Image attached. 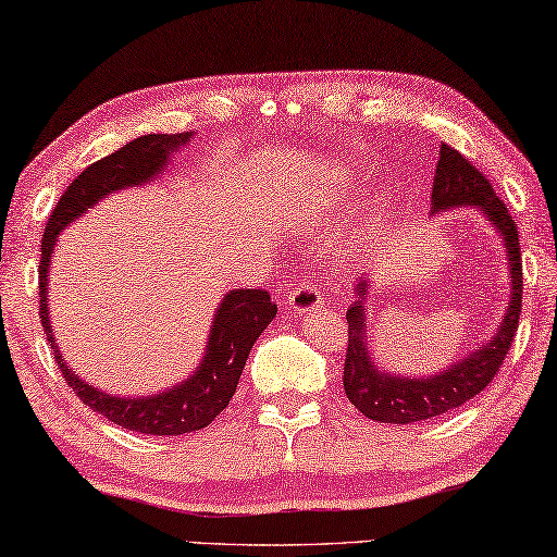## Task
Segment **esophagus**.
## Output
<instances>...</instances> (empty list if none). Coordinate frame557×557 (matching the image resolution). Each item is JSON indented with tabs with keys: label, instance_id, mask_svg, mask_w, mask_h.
Masks as SVG:
<instances>
[{
	"label": "esophagus",
	"instance_id": "34e87169",
	"mask_svg": "<svg viewBox=\"0 0 557 557\" xmlns=\"http://www.w3.org/2000/svg\"><path fill=\"white\" fill-rule=\"evenodd\" d=\"M288 306L294 308L296 313L306 315L311 311H321L323 308V298H321V290L308 286V284H298L294 290L288 294Z\"/></svg>",
	"mask_w": 557,
	"mask_h": 557
}]
</instances>
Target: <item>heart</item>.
Returning a JSON list of instances; mask_svg holds the SVG:
<instances>
[{"label":"heart","mask_w":557,"mask_h":557,"mask_svg":"<svg viewBox=\"0 0 557 557\" xmlns=\"http://www.w3.org/2000/svg\"><path fill=\"white\" fill-rule=\"evenodd\" d=\"M288 214L296 219V222H306V224H311L313 219H318V216H323L325 214V207L323 205H313L311 199L308 197H304V199H294V202L288 205Z\"/></svg>","instance_id":"obj_1"}]
</instances>
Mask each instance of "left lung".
Masks as SVG:
<instances>
[{
  "instance_id": "obj_1",
  "label": "left lung",
  "mask_w": 557,
  "mask_h": 557,
  "mask_svg": "<svg viewBox=\"0 0 557 557\" xmlns=\"http://www.w3.org/2000/svg\"><path fill=\"white\" fill-rule=\"evenodd\" d=\"M463 207L484 216V222L494 226L498 239L504 242L508 261L506 311L494 335L463 358L426 375H403V372L382 368L372 355L368 311L372 278L362 276L355 284V298L348 308V355H345L343 385L350 403L368 419L385 424H412L440 417L476 397L504 364L518 331V315H521L523 267L518 232L513 216L491 189L488 180L461 152L442 145L432 182L430 216Z\"/></svg>"
}]
</instances>
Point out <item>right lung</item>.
<instances>
[{"mask_svg":"<svg viewBox=\"0 0 557 557\" xmlns=\"http://www.w3.org/2000/svg\"><path fill=\"white\" fill-rule=\"evenodd\" d=\"M193 138V133H150L131 140L125 148L111 152L108 158L94 162L61 195L41 239L39 315L63 377L81 397V403L88 405L94 412L103 414L108 422L123 426V430L152 436H177L205 430L207 424L214 422L219 412H224V407L234 397L236 385H239L253 343L276 318V304L261 288L226 290L214 308L202 360L197 362L195 372H189L185 380L175 382L172 387L154 392V395L121 397L90 385V382L76 375V370L63 358L49 318V271L59 234L66 226L76 222L78 216L88 214L108 195L150 185L160 175H165L172 160H175V152L189 145Z\"/></svg>","mask_w":557,"mask_h":557,"instance_id":"add662e5","label":"right lung"}]
</instances>
